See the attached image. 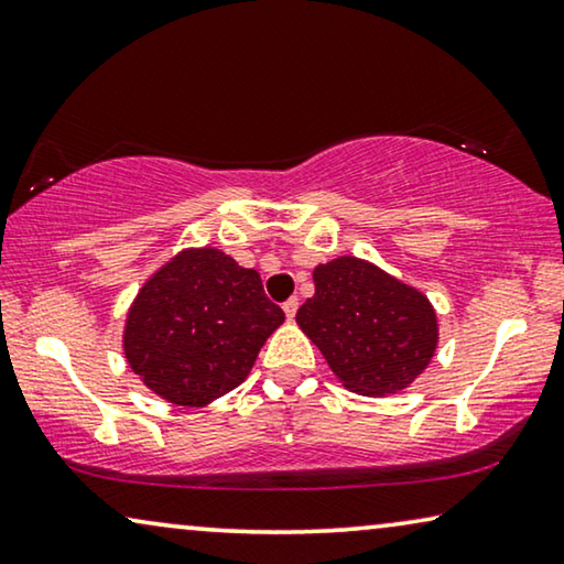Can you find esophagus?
Instances as JSON below:
<instances>
[{"label": "esophagus", "mask_w": 564, "mask_h": 564, "mask_svg": "<svg viewBox=\"0 0 564 564\" xmlns=\"http://www.w3.org/2000/svg\"><path fill=\"white\" fill-rule=\"evenodd\" d=\"M297 307H300V300L297 297H290L288 302H284V305H282V310H284V315H288L290 317V321H292V317H295L297 315Z\"/></svg>", "instance_id": "esophagus-1"}]
</instances>
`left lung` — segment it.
Listing matches in <instances>:
<instances>
[{
	"label": "left lung",
	"instance_id": "8db88e82",
	"mask_svg": "<svg viewBox=\"0 0 564 564\" xmlns=\"http://www.w3.org/2000/svg\"><path fill=\"white\" fill-rule=\"evenodd\" d=\"M313 280L315 295L297 310V325L343 387L364 397L397 394L427 369L437 317L420 290L356 257L315 267Z\"/></svg>",
	"mask_w": 564,
	"mask_h": 564
}]
</instances>
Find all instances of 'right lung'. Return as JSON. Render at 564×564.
Instances as JSON below:
<instances>
[{
  "label": "right lung",
  "mask_w": 564,
  "mask_h": 564,
  "mask_svg": "<svg viewBox=\"0 0 564 564\" xmlns=\"http://www.w3.org/2000/svg\"><path fill=\"white\" fill-rule=\"evenodd\" d=\"M284 313L257 269L218 249H185L144 282L124 328L134 373L167 402L203 406L249 377Z\"/></svg>",
  "instance_id": "obj_1"
}]
</instances>
